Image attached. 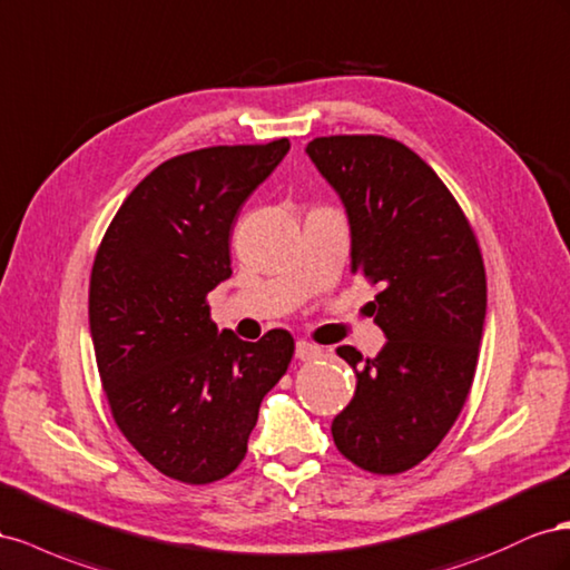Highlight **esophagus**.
<instances>
[{
    "label": "esophagus",
    "mask_w": 570,
    "mask_h": 570,
    "mask_svg": "<svg viewBox=\"0 0 570 570\" xmlns=\"http://www.w3.org/2000/svg\"><path fill=\"white\" fill-rule=\"evenodd\" d=\"M322 355V348L311 344V341H298L296 344V357L298 361H315V357Z\"/></svg>",
    "instance_id": "esophagus-1"
}]
</instances>
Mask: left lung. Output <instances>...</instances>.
<instances>
[{
  "mask_svg": "<svg viewBox=\"0 0 570 570\" xmlns=\"http://www.w3.org/2000/svg\"><path fill=\"white\" fill-rule=\"evenodd\" d=\"M305 153L346 207L351 272L382 288L377 357L336 348L357 384L332 436L357 468L396 475L430 456L468 399L487 315L482 255L442 178L403 142L330 136Z\"/></svg>",
  "mask_w": 570,
  "mask_h": 570,
  "instance_id": "left-lung-1",
  "label": "left lung"
}]
</instances>
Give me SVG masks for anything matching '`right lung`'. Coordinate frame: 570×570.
<instances>
[{"mask_svg": "<svg viewBox=\"0 0 570 570\" xmlns=\"http://www.w3.org/2000/svg\"><path fill=\"white\" fill-rule=\"evenodd\" d=\"M288 138L217 145L161 161L124 200L90 274V336L119 430L159 473L222 480L248 451L259 403L282 380L294 336L243 341L209 320L232 276L240 205L286 157Z\"/></svg>", "mask_w": 570, "mask_h": 570, "instance_id": "add662e5", "label": "right lung"}]
</instances>
